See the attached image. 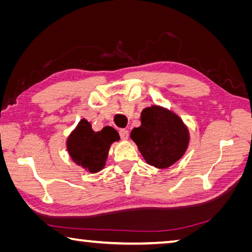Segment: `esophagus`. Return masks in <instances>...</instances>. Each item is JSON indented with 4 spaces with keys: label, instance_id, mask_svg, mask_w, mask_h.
<instances>
[{
    "label": "esophagus",
    "instance_id": "esophagus-1",
    "mask_svg": "<svg viewBox=\"0 0 252 252\" xmlns=\"http://www.w3.org/2000/svg\"><path fill=\"white\" fill-rule=\"evenodd\" d=\"M119 133H120V136L122 140H126L127 138H129V131L126 129H121L120 131H119Z\"/></svg>",
    "mask_w": 252,
    "mask_h": 252
}]
</instances>
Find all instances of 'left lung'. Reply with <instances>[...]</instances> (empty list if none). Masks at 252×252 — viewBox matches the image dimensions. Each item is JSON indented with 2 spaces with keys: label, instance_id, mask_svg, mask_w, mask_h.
<instances>
[{
  "label": "left lung",
  "instance_id": "8db88e82",
  "mask_svg": "<svg viewBox=\"0 0 252 252\" xmlns=\"http://www.w3.org/2000/svg\"><path fill=\"white\" fill-rule=\"evenodd\" d=\"M131 139L149 164L167 169L180 159L189 144V131L176 113L152 105L141 112V126L131 131Z\"/></svg>",
  "mask_w": 252,
  "mask_h": 252
}]
</instances>
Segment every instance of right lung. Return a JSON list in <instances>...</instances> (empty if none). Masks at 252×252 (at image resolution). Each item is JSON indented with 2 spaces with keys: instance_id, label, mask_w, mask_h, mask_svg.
<instances>
[{
  "instance_id": "1",
  "label": "right lung",
  "mask_w": 252,
  "mask_h": 252,
  "mask_svg": "<svg viewBox=\"0 0 252 252\" xmlns=\"http://www.w3.org/2000/svg\"><path fill=\"white\" fill-rule=\"evenodd\" d=\"M120 136L112 126H104L99 132L92 130L90 122L82 119L66 141L69 155L76 164L87 171L96 173L103 169L109 149Z\"/></svg>"
}]
</instances>
